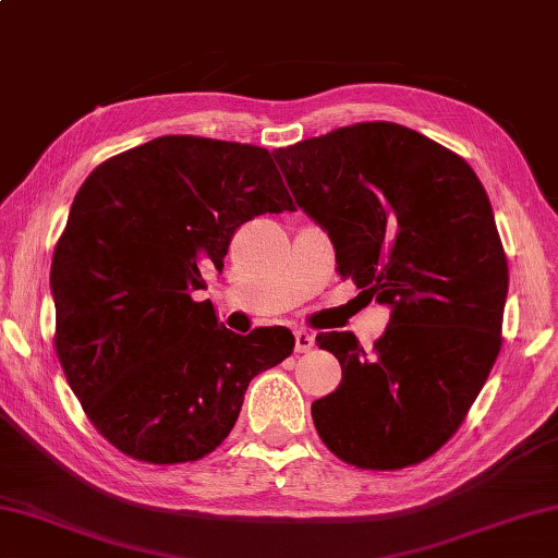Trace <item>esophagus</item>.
<instances>
[{
  "instance_id": "obj_1",
  "label": "esophagus",
  "mask_w": 558,
  "mask_h": 558,
  "mask_svg": "<svg viewBox=\"0 0 558 558\" xmlns=\"http://www.w3.org/2000/svg\"><path fill=\"white\" fill-rule=\"evenodd\" d=\"M293 338H296V352H311L313 344H315V335L308 330H296L293 332Z\"/></svg>"
}]
</instances>
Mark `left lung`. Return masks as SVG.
<instances>
[{
  "instance_id": "1",
  "label": "left lung",
  "mask_w": 558,
  "mask_h": 558,
  "mask_svg": "<svg viewBox=\"0 0 558 558\" xmlns=\"http://www.w3.org/2000/svg\"><path fill=\"white\" fill-rule=\"evenodd\" d=\"M287 184L328 230L340 277L391 308L366 352L315 338L342 381L311 405L320 439L360 469L433 457L464 423L500 352L508 259L488 194L464 157L372 121L275 150Z\"/></svg>"
}]
</instances>
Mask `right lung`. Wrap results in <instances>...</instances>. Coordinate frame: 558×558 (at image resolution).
<instances>
[{"label": "right lung", "mask_w": 558, "mask_h": 558, "mask_svg": "<svg viewBox=\"0 0 558 558\" xmlns=\"http://www.w3.org/2000/svg\"><path fill=\"white\" fill-rule=\"evenodd\" d=\"M296 211L257 145L162 135L94 170L52 252L56 352L104 439L148 464L196 461L230 435L259 372L287 360L293 335H235L204 271L223 269L235 230Z\"/></svg>", "instance_id": "obj_1"}]
</instances>
